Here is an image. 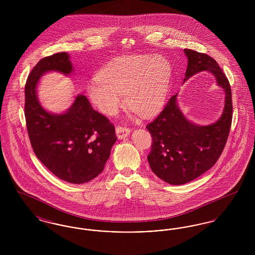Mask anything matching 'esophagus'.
<instances>
[{"instance_id": "1", "label": "esophagus", "mask_w": 255, "mask_h": 255, "mask_svg": "<svg viewBox=\"0 0 255 255\" xmlns=\"http://www.w3.org/2000/svg\"><path fill=\"white\" fill-rule=\"evenodd\" d=\"M116 133H117L118 137H119L120 139H122V138H124V137H126V136H128V135L130 134L131 130H130L129 128H126V127L119 126V127H117V129H116Z\"/></svg>"}]
</instances>
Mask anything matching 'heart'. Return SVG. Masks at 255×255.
<instances>
[{
  "label": "heart",
  "mask_w": 255,
  "mask_h": 255,
  "mask_svg": "<svg viewBox=\"0 0 255 255\" xmlns=\"http://www.w3.org/2000/svg\"><path fill=\"white\" fill-rule=\"evenodd\" d=\"M172 76L173 66L162 55L122 56L104 66L87 83L86 91L93 105L104 115L118 112L124 94L126 105L149 119L164 108Z\"/></svg>",
  "instance_id": "obj_1"
}]
</instances>
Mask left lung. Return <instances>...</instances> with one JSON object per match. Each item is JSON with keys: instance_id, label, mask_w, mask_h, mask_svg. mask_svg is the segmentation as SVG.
Here are the masks:
<instances>
[{"instance_id": "1", "label": "left lung", "mask_w": 255, "mask_h": 255, "mask_svg": "<svg viewBox=\"0 0 255 255\" xmlns=\"http://www.w3.org/2000/svg\"><path fill=\"white\" fill-rule=\"evenodd\" d=\"M187 69L183 83L197 73L208 72L224 92L218 120L200 125L189 121L178 103V94L170 98L158 118L147 125L152 135V149L147 159L152 171L163 182L184 184L210 169L220 158L231 129V90L217 62L205 53L183 49Z\"/></svg>"}]
</instances>
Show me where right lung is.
<instances>
[{"label": "right lung", "instance_id": "right-lung-1", "mask_svg": "<svg viewBox=\"0 0 255 255\" xmlns=\"http://www.w3.org/2000/svg\"><path fill=\"white\" fill-rule=\"evenodd\" d=\"M51 72L71 76L70 54L59 52L41 59L27 77L24 116L30 143L37 158L56 177L71 183H85L104 169L118 139L115 127L92 108L82 94L75 96L63 113L45 109L37 88L41 77Z\"/></svg>", "mask_w": 255, "mask_h": 255}]
</instances>
